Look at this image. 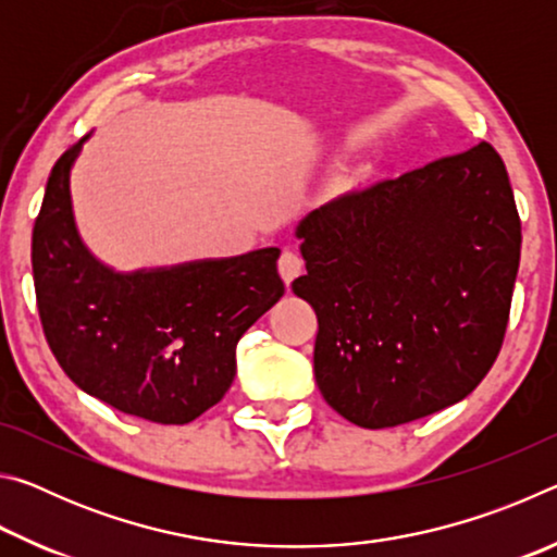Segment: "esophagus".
<instances>
[{
    "label": "esophagus",
    "instance_id": "obj_1",
    "mask_svg": "<svg viewBox=\"0 0 557 557\" xmlns=\"http://www.w3.org/2000/svg\"><path fill=\"white\" fill-rule=\"evenodd\" d=\"M277 270H280L282 282H285V285L289 287L292 280L301 275V270H305V262H301V258L297 256V252L282 250V256L277 260Z\"/></svg>",
    "mask_w": 557,
    "mask_h": 557
}]
</instances>
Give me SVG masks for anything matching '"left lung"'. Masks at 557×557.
Listing matches in <instances>:
<instances>
[{
	"instance_id": "8db88e82",
	"label": "left lung",
	"mask_w": 557,
	"mask_h": 557,
	"mask_svg": "<svg viewBox=\"0 0 557 557\" xmlns=\"http://www.w3.org/2000/svg\"><path fill=\"white\" fill-rule=\"evenodd\" d=\"M314 307V379L366 430L459 403L504 342L521 260L511 182L492 145L307 213L295 228Z\"/></svg>"
}]
</instances>
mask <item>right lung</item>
<instances>
[{"instance_id": "1", "label": "right lung", "mask_w": 557, "mask_h": 557, "mask_svg": "<svg viewBox=\"0 0 557 557\" xmlns=\"http://www.w3.org/2000/svg\"><path fill=\"white\" fill-rule=\"evenodd\" d=\"M88 137L51 169L32 235L46 342L92 398L159 425H186L231 388L240 336L285 295L280 250L132 272L106 265L83 243L71 199Z\"/></svg>"}]
</instances>
